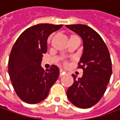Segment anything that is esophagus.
Masks as SVG:
<instances>
[{"instance_id":"1","label":"esophagus","mask_w":120,"mask_h":120,"mask_svg":"<svg viewBox=\"0 0 120 120\" xmlns=\"http://www.w3.org/2000/svg\"><path fill=\"white\" fill-rule=\"evenodd\" d=\"M65 75V73L64 72V70L63 69H60V77H62L63 75Z\"/></svg>"}]
</instances>
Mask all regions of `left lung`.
Returning a JSON list of instances; mask_svg holds the SVG:
<instances>
[{
	"mask_svg": "<svg viewBox=\"0 0 120 120\" xmlns=\"http://www.w3.org/2000/svg\"><path fill=\"white\" fill-rule=\"evenodd\" d=\"M78 34L83 41V53L79 68L83 75L76 78L72 75L74 83L67 90L71 103L79 108L87 109L100 100L105 92L112 75V62L107 45L98 33L86 25H66Z\"/></svg>",
	"mask_w": 120,
	"mask_h": 120,
	"instance_id": "1",
	"label": "left lung"
}]
</instances>
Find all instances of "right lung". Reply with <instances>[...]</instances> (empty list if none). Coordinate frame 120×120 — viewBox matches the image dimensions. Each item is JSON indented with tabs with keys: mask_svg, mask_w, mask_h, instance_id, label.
I'll list each match as a JSON object with an SVG mask.
<instances>
[{
	"mask_svg": "<svg viewBox=\"0 0 120 120\" xmlns=\"http://www.w3.org/2000/svg\"><path fill=\"white\" fill-rule=\"evenodd\" d=\"M62 25L40 24L27 28L17 38L8 61V73L18 96L30 104L39 103L47 97L60 71L52 65L49 69L41 66L43 54L47 52L50 34Z\"/></svg>",
	"mask_w": 120,
	"mask_h": 120,
	"instance_id": "obj_1",
	"label": "right lung"
}]
</instances>
